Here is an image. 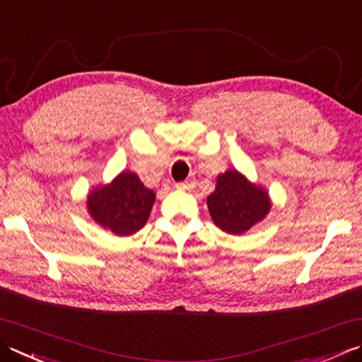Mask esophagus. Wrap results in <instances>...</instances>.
<instances>
[{
	"mask_svg": "<svg viewBox=\"0 0 362 362\" xmlns=\"http://www.w3.org/2000/svg\"><path fill=\"white\" fill-rule=\"evenodd\" d=\"M194 185V182L193 180H185V182H180V183H177V187H180V188H191Z\"/></svg>",
	"mask_w": 362,
	"mask_h": 362,
	"instance_id": "obj_1",
	"label": "esophagus"
}]
</instances>
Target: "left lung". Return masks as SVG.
<instances>
[{
    "instance_id": "1",
    "label": "left lung",
    "mask_w": 362,
    "mask_h": 362,
    "mask_svg": "<svg viewBox=\"0 0 362 362\" xmlns=\"http://www.w3.org/2000/svg\"><path fill=\"white\" fill-rule=\"evenodd\" d=\"M207 205L214 223L228 233L251 229L272 207L265 191L237 171H226L218 177L216 189L207 197Z\"/></svg>"
}]
</instances>
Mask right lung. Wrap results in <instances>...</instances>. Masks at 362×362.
Here are the masks:
<instances>
[{"instance_id": "right-lung-1", "label": "right lung", "mask_w": 362, "mask_h": 362, "mask_svg": "<svg viewBox=\"0 0 362 362\" xmlns=\"http://www.w3.org/2000/svg\"><path fill=\"white\" fill-rule=\"evenodd\" d=\"M155 193L133 173L119 174L111 185L92 189L88 196L90 216L116 235H132L147 223Z\"/></svg>"}]
</instances>
